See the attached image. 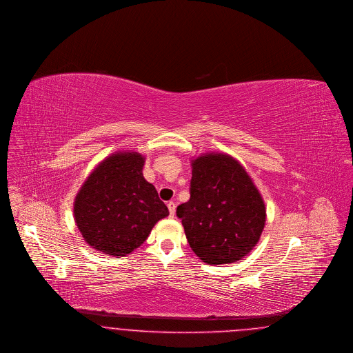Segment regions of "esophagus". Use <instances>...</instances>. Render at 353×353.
<instances>
[{"label":"esophagus","mask_w":353,"mask_h":353,"mask_svg":"<svg viewBox=\"0 0 353 353\" xmlns=\"http://www.w3.org/2000/svg\"><path fill=\"white\" fill-rule=\"evenodd\" d=\"M166 205H168V209H169V214H170V217H174V212H176V204H174L173 201H169Z\"/></svg>","instance_id":"34e87169"}]
</instances>
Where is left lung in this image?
<instances>
[{
    "instance_id": "obj_1",
    "label": "left lung",
    "mask_w": 353,
    "mask_h": 353,
    "mask_svg": "<svg viewBox=\"0 0 353 353\" xmlns=\"http://www.w3.org/2000/svg\"><path fill=\"white\" fill-rule=\"evenodd\" d=\"M176 213L190 248L210 265L247 256L267 217L264 200L244 166L213 152L192 160L190 199Z\"/></svg>"
}]
</instances>
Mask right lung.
<instances>
[{
    "mask_svg": "<svg viewBox=\"0 0 353 353\" xmlns=\"http://www.w3.org/2000/svg\"><path fill=\"white\" fill-rule=\"evenodd\" d=\"M145 157L116 152L88 176L73 205L83 240L109 256H126L139 248L154 224L169 210L143 176Z\"/></svg>",
    "mask_w": 353,
    "mask_h": 353,
    "instance_id": "add662e5",
    "label": "right lung"
}]
</instances>
